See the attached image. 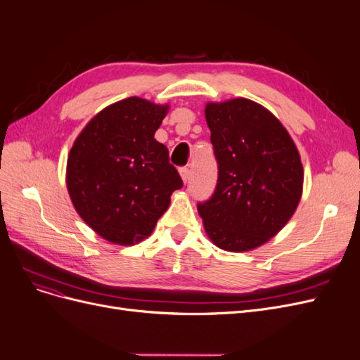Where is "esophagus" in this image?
Listing matches in <instances>:
<instances>
[{
    "label": "esophagus",
    "instance_id": "1",
    "mask_svg": "<svg viewBox=\"0 0 360 360\" xmlns=\"http://www.w3.org/2000/svg\"><path fill=\"white\" fill-rule=\"evenodd\" d=\"M179 172H180L183 183H188V181H189V176H191V171H189L188 168H180Z\"/></svg>",
    "mask_w": 360,
    "mask_h": 360
}]
</instances>
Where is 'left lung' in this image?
Segmentation results:
<instances>
[{"instance_id": "left-lung-1", "label": "left lung", "mask_w": 360, "mask_h": 360, "mask_svg": "<svg viewBox=\"0 0 360 360\" xmlns=\"http://www.w3.org/2000/svg\"><path fill=\"white\" fill-rule=\"evenodd\" d=\"M217 160V184L198 204L213 245L246 252L267 243L296 212L303 191L299 150L279 120L237 97L205 105Z\"/></svg>"}]
</instances>
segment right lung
Listing matches in <instances>:
<instances>
[{
    "label": "right lung",
    "mask_w": 360,
    "mask_h": 360,
    "mask_svg": "<svg viewBox=\"0 0 360 360\" xmlns=\"http://www.w3.org/2000/svg\"><path fill=\"white\" fill-rule=\"evenodd\" d=\"M168 105L127 97L97 112L75 139L66 184L75 210L91 230L117 245L153 233L171 193L183 186L155 139Z\"/></svg>",
    "instance_id": "1"
}]
</instances>
